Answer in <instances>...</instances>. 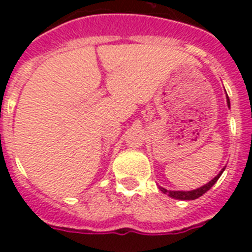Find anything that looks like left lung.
I'll list each match as a JSON object with an SVG mask.
<instances>
[{
  "label": "left lung",
  "mask_w": 252,
  "mask_h": 252,
  "mask_svg": "<svg viewBox=\"0 0 252 252\" xmlns=\"http://www.w3.org/2000/svg\"><path fill=\"white\" fill-rule=\"evenodd\" d=\"M227 99V104H229V107H230V100H229V98ZM223 170L225 168H222V171H220V174L217 176H216L215 179H212L211 182L208 184H205V186H203V187L197 188V189H193V191H167V189H165V188L159 187V189H161L163 193H167L170 197H172V199H178V200H195L197 199V197H200V196H203L205 192L208 191V189H211L212 187H213V184L219 180V178L221 176V174L223 172Z\"/></svg>",
  "instance_id": "8db88e82"
}]
</instances>
